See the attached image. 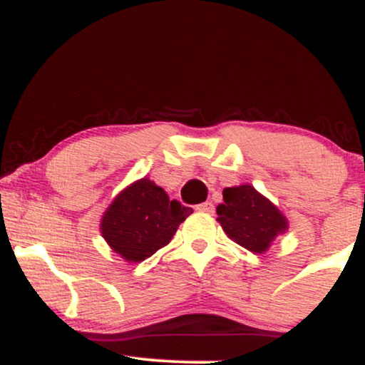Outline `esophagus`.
<instances>
[{"label": "esophagus", "instance_id": "esophagus-1", "mask_svg": "<svg viewBox=\"0 0 365 365\" xmlns=\"http://www.w3.org/2000/svg\"><path fill=\"white\" fill-rule=\"evenodd\" d=\"M195 211L199 212H212V202H202V204H197Z\"/></svg>", "mask_w": 365, "mask_h": 365}]
</instances>
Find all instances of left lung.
I'll list each match as a JSON object with an SVG mask.
<instances>
[{"label":"left lung","instance_id":"obj_1","mask_svg":"<svg viewBox=\"0 0 365 365\" xmlns=\"http://www.w3.org/2000/svg\"><path fill=\"white\" fill-rule=\"evenodd\" d=\"M216 215L228 238L254 254L266 252L274 238L288 230L283 212L249 183L225 188Z\"/></svg>","mask_w":365,"mask_h":365}]
</instances>
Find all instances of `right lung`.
<instances>
[{"label": "right lung", "mask_w": 365, "mask_h": 365, "mask_svg": "<svg viewBox=\"0 0 365 365\" xmlns=\"http://www.w3.org/2000/svg\"><path fill=\"white\" fill-rule=\"evenodd\" d=\"M192 209L170 200L165 188L140 178L113 199L101 217V235L127 262H142L168 245Z\"/></svg>", "instance_id": "obj_1"}]
</instances>
